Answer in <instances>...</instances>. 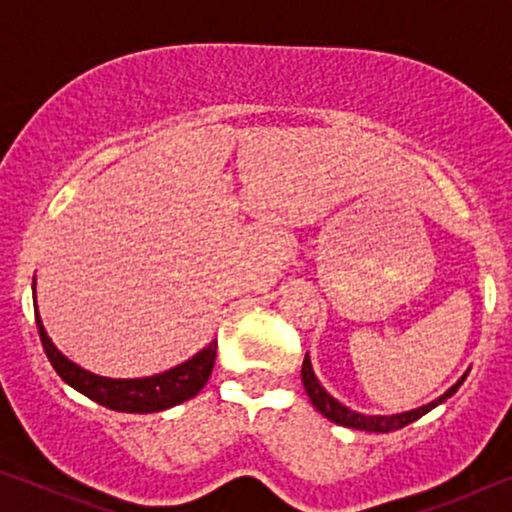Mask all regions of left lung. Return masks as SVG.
I'll return each instance as SVG.
<instances>
[{
    "instance_id": "left-lung-1",
    "label": "left lung",
    "mask_w": 512,
    "mask_h": 512,
    "mask_svg": "<svg viewBox=\"0 0 512 512\" xmlns=\"http://www.w3.org/2000/svg\"><path fill=\"white\" fill-rule=\"evenodd\" d=\"M300 375H303L305 391H307V396H310L312 405L326 419H331V422L340 424V426H349V429L370 431V433H389V431H398V429H403V426L412 424V422H415V419L426 415V412L436 408V405L445 403L447 398L457 394V389L461 387V384H464L468 373L461 375V380L457 384H452V387L447 389L443 396H438L436 401H431L429 405H422V408H415V410H410V412H401V415H361V412L349 410L347 405H342L340 401H335V398L328 394V391L319 384L317 375H314V370H312L310 356H307V354H305L303 370H300Z\"/></svg>"
}]
</instances>
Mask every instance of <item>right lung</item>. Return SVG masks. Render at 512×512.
Masks as SVG:
<instances>
[{"mask_svg": "<svg viewBox=\"0 0 512 512\" xmlns=\"http://www.w3.org/2000/svg\"><path fill=\"white\" fill-rule=\"evenodd\" d=\"M34 317H37V328L41 345L62 380L69 387L81 391L83 396H88L90 401L104 405V408L116 410V412H160L172 408L193 398L198 391L205 387L209 375H212L214 359H216V340L181 363L177 368L165 370V373L153 375V377H139V380H111V377H100L95 373H88L81 366H76L53 345L48 338L44 324H41L37 305H34Z\"/></svg>", "mask_w": 512, "mask_h": 512, "instance_id": "1", "label": "right lung"}]
</instances>
